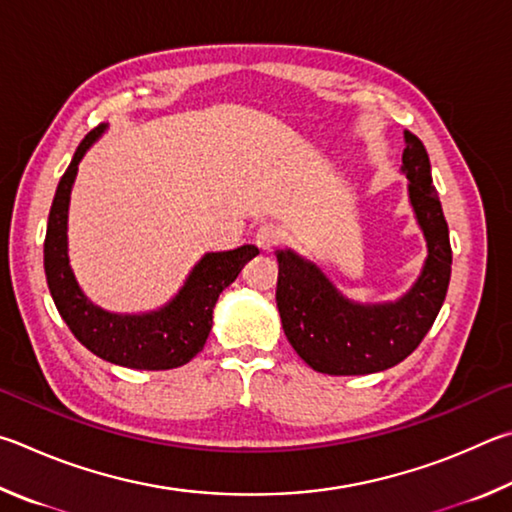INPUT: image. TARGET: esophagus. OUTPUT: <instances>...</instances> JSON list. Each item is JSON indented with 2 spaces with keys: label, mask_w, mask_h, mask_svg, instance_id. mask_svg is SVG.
I'll use <instances>...</instances> for the list:
<instances>
[{
  "label": "esophagus",
  "mask_w": 512,
  "mask_h": 512,
  "mask_svg": "<svg viewBox=\"0 0 512 512\" xmlns=\"http://www.w3.org/2000/svg\"><path fill=\"white\" fill-rule=\"evenodd\" d=\"M281 240H283V229L279 224L267 222L256 231V245L261 249H274L276 245H281Z\"/></svg>",
  "instance_id": "1"
}]
</instances>
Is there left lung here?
Listing matches in <instances>:
<instances>
[{"label":"left lung","instance_id":"left-lung-1","mask_svg":"<svg viewBox=\"0 0 512 512\" xmlns=\"http://www.w3.org/2000/svg\"><path fill=\"white\" fill-rule=\"evenodd\" d=\"M405 139L402 170L409 177V197L429 249L425 270L405 297L384 306H357L294 251L276 254V306L285 337L319 373L366 375L400 364L423 342L445 301L452 274L450 231L423 141L411 132H405Z\"/></svg>","mask_w":512,"mask_h":512}]
</instances>
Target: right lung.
<instances>
[{
  "label": "right lung",
  "mask_w": 512,
  "mask_h": 512,
  "mask_svg": "<svg viewBox=\"0 0 512 512\" xmlns=\"http://www.w3.org/2000/svg\"><path fill=\"white\" fill-rule=\"evenodd\" d=\"M101 132L103 125L80 141L53 197L44 238V274L49 292L74 337L101 360L141 371L177 369L202 351L211 333L215 301L227 285L236 281L258 249L242 245L206 254L188 274L177 297L150 315H112L89 303L69 267L67 209L78 161Z\"/></svg>",
  "instance_id": "1"
}]
</instances>
